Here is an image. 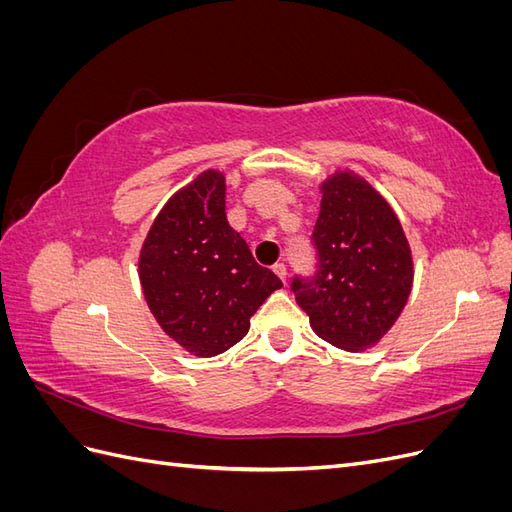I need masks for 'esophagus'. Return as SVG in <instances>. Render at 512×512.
<instances>
[{
  "instance_id": "obj_1",
  "label": "esophagus",
  "mask_w": 512,
  "mask_h": 512,
  "mask_svg": "<svg viewBox=\"0 0 512 512\" xmlns=\"http://www.w3.org/2000/svg\"><path fill=\"white\" fill-rule=\"evenodd\" d=\"M273 271H275V275H277V277H280V280H282V282H286V275H288V269H286V265H284V262H277V265L273 267Z\"/></svg>"
}]
</instances>
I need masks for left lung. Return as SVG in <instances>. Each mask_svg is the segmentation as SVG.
Instances as JSON below:
<instances>
[{
  "mask_svg": "<svg viewBox=\"0 0 512 512\" xmlns=\"http://www.w3.org/2000/svg\"><path fill=\"white\" fill-rule=\"evenodd\" d=\"M316 273L290 284L318 337L359 352L386 335L412 290V254L395 211L359 175L322 183L312 232Z\"/></svg>",
  "mask_w": 512,
  "mask_h": 512,
  "instance_id": "1",
  "label": "left lung"
}]
</instances>
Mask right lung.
Segmentation results:
<instances>
[{"instance_id": "right-lung-1", "label": "right lung", "mask_w": 512, "mask_h": 512, "mask_svg": "<svg viewBox=\"0 0 512 512\" xmlns=\"http://www.w3.org/2000/svg\"><path fill=\"white\" fill-rule=\"evenodd\" d=\"M138 275L166 335L196 356H215L250 331V318L282 288L226 220V179L205 170L151 224Z\"/></svg>"}]
</instances>
